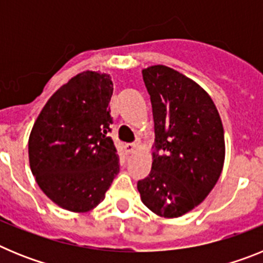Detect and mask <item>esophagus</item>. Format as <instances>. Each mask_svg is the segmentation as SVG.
<instances>
[{
    "instance_id": "esophagus-1",
    "label": "esophagus",
    "mask_w": 263,
    "mask_h": 263,
    "mask_svg": "<svg viewBox=\"0 0 263 263\" xmlns=\"http://www.w3.org/2000/svg\"><path fill=\"white\" fill-rule=\"evenodd\" d=\"M136 148L137 146L134 145V143H127V145H125V152H126L127 154H133V153H136Z\"/></svg>"
}]
</instances>
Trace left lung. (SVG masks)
I'll list each match as a JSON object with an SVG mask.
<instances>
[{"label":"left lung","mask_w":263,"mask_h":263,"mask_svg":"<svg viewBox=\"0 0 263 263\" xmlns=\"http://www.w3.org/2000/svg\"><path fill=\"white\" fill-rule=\"evenodd\" d=\"M154 117L152 171L137 188L148 210L173 218L194 210L221 175L224 127L216 105L194 80L166 66L142 71Z\"/></svg>","instance_id":"left-lung-1"}]
</instances>
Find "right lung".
Segmentation results:
<instances>
[{"instance_id":"add662e5","label":"right lung","mask_w":263,"mask_h":263,"mask_svg":"<svg viewBox=\"0 0 263 263\" xmlns=\"http://www.w3.org/2000/svg\"><path fill=\"white\" fill-rule=\"evenodd\" d=\"M111 93L110 76L81 72L50 97L32 126V175L42 191L67 211L93 210L120 171L109 137Z\"/></svg>"}]
</instances>
